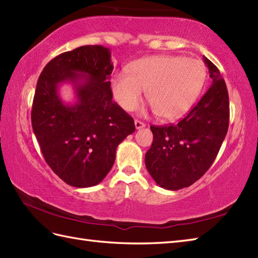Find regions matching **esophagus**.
I'll use <instances>...</instances> for the list:
<instances>
[{
    "label": "esophagus",
    "mask_w": 258,
    "mask_h": 258,
    "mask_svg": "<svg viewBox=\"0 0 258 258\" xmlns=\"http://www.w3.org/2000/svg\"><path fill=\"white\" fill-rule=\"evenodd\" d=\"M134 124H135L136 130H141V128H143V127H145V123H143V122L139 121V119H135Z\"/></svg>",
    "instance_id": "34e87169"
}]
</instances>
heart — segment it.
Masks as SVG:
<instances>
[{
	"mask_svg": "<svg viewBox=\"0 0 258 258\" xmlns=\"http://www.w3.org/2000/svg\"><path fill=\"white\" fill-rule=\"evenodd\" d=\"M207 79L205 63L181 56H153L133 61L126 74H115L112 92L118 105L133 111L146 91L148 103L159 118L173 121L187 113L201 93Z\"/></svg>",
	"mask_w": 258,
	"mask_h": 258,
	"instance_id": "b5f03b06",
	"label": "heart"
}]
</instances>
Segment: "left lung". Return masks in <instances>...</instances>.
<instances>
[{
	"instance_id": "left-lung-1",
	"label": "left lung",
	"mask_w": 258,
	"mask_h": 258,
	"mask_svg": "<svg viewBox=\"0 0 258 258\" xmlns=\"http://www.w3.org/2000/svg\"><path fill=\"white\" fill-rule=\"evenodd\" d=\"M212 81L198 104L177 124L151 126L153 144L145 155L149 175L159 187L179 190L205 175L225 139L229 94L219 69L203 56Z\"/></svg>"
}]
</instances>
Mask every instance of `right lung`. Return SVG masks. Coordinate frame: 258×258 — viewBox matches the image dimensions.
Segmentation results:
<instances>
[{
  "mask_svg": "<svg viewBox=\"0 0 258 258\" xmlns=\"http://www.w3.org/2000/svg\"><path fill=\"white\" fill-rule=\"evenodd\" d=\"M113 68L109 48L81 46L51 59L36 86L32 126L41 154L52 171L76 188L103 180L118 144L135 132L134 119L112 101ZM64 83L73 86L74 102L60 97Z\"/></svg>",
  "mask_w": 258,
  "mask_h": 258,
  "instance_id": "1",
  "label": "right lung"
}]
</instances>
